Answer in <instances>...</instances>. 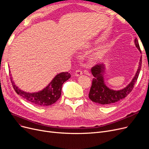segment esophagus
<instances>
[{
  "mask_svg": "<svg viewBox=\"0 0 149 149\" xmlns=\"http://www.w3.org/2000/svg\"><path fill=\"white\" fill-rule=\"evenodd\" d=\"M82 75V71L81 70L79 69V70H77L75 71V75L76 77H79V76H80Z\"/></svg>",
  "mask_w": 149,
  "mask_h": 149,
  "instance_id": "esophagus-1",
  "label": "esophagus"
}]
</instances>
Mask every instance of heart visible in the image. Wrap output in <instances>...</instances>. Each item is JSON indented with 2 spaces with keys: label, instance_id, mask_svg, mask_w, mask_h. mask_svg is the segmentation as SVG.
I'll return each mask as SVG.
<instances>
[{
  "label": "heart",
  "instance_id": "heart-1",
  "mask_svg": "<svg viewBox=\"0 0 149 149\" xmlns=\"http://www.w3.org/2000/svg\"><path fill=\"white\" fill-rule=\"evenodd\" d=\"M105 54V51L103 49H99L93 52L90 58V62L91 63H96L102 59Z\"/></svg>",
  "mask_w": 149,
  "mask_h": 149
}]
</instances>
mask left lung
I'll return each mask as SVG.
<instances>
[{
  "mask_svg": "<svg viewBox=\"0 0 149 149\" xmlns=\"http://www.w3.org/2000/svg\"><path fill=\"white\" fill-rule=\"evenodd\" d=\"M134 42L136 47L141 54L138 40L136 38L135 39ZM141 63L142 56H141L137 71L130 83L126 87L117 91L110 89L107 86L105 83L104 76L106 69L105 65L103 63L93 66L91 69V72L94 78L92 80V86L89 93V98L93 102L101 105L114 103L124 98L128 95L129 93H130L134 87V85L136 82L140 72Z\"/></svg>",
  "mask_w": 149,
  "mask_h": 149,
  "instance_id": "8db88e82",
  "label": "left lung"
}]
</instances>
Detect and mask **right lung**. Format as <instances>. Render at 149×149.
Returning a JSON list of instances; mask_svg holds the SVG:
<instances>
[{
  "label": "right lung",
  "mask_w": 149,
  "mask_h": 149,
  "mask_svg": "<svg viewBox=\"0 0 149 149\" xmlns=\"http://www.w3.org/2000/svg\"><path fill=\"white\" fill-rule=\"evenodd\" d=\"M10 76L13 88L18 95L34 105L38 107H46L55 103L60 98L62 85L70 77V74L68 72L59 73L54 77L46 88L33 93L21 90L13 80L11 74Z\"/></svg>",
  "instance_id": "add662e5"
}]
</instances>
